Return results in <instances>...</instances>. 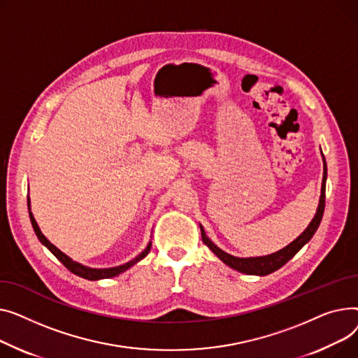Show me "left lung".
Segmentation results:
<instances>
[{"instance_id":"8db88e82","label":"left lung","mask_w":358,"mask_h":358,"mask_svg":"<svg viewBox=\"0 0 358 358\" xmlns=\"http://www.w3.org/2000/svg\"><path fill=\"white\" fill-rule=\"evenodd\" d=\"M325 182H327V164L324 163V179H322V191H321V199H320V206L315 218L312 220V222L309 224V227L303 231V233L293 241L290 243L287 247L282 248L280 251L275 255L270 256H264V257H253V259H238L231 256L225 251H222L221 248H218L211 240H209L205 236V231L201 227V236H202V241L203 244H206L209 248L213 250V253L220 257L227 266H229L231 268H234L237 271L245 273V275H259V276H266L270 275V273L276 271L278 268H280L282 266H285L293 256H295L298 251L313 237L315 231L318 229L322 215H324V209H325Z\"/></svg>"}]
</instances>
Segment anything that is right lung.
I'll list each match as a JSON object with an SVG mask.
<instances>
[{"instance_id": "obj_1", "label": "right lung", "mask_w": 358, "mask_h": 358, "mask_svg": "<svg viewBox=\"0 0 358 358\" xmlns=\"http://www.w3.org/2000/svg\"><path fill=\"white\" fill-rule=\"evenodd\" d=\"M29 205H30V203H29ZM29 214H30V221H31L34 233H36L37 238L41 241V244H45V245L52 251V253L55 255V257H56L63 266H65L68 270H71V271L73 273V275L80 276V278H83V279H88V280L108 279V278H114V276L120 275V273L125 271L127 268H130L131 266H134L137 262H140L141 259H144L147 255H149V251H150V248H152V243H149V245L145 247V250L143 251V253H141L140 256H137L134 260H131V262H129V263H125V264H122V266L111 267V268H91V267H87V266H82V264L73 262L72 259H69L66 255H63L59 248H56L43 234H41V231H40V228H38V225H37V222H36L33 214H31V213H29Z\"/></svg>"}]
</instances>
